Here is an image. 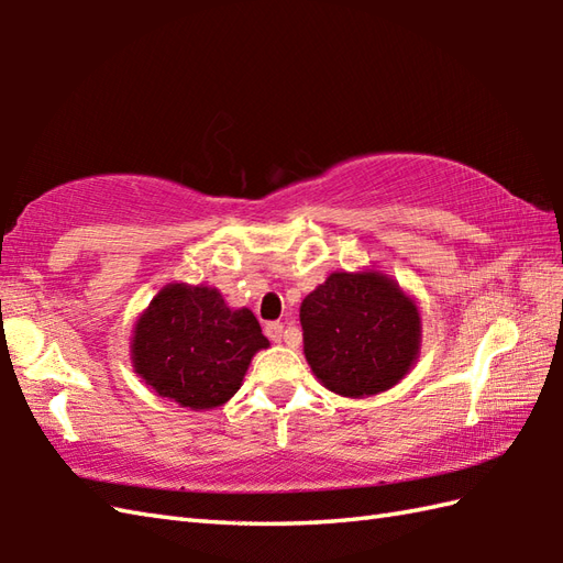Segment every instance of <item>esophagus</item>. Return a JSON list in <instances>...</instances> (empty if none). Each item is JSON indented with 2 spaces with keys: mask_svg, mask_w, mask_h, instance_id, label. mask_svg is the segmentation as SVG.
I'll return each mask as SVG.
<instances>
[{
  "mask_svg": "<svg viewBox=\"0 0 563 563\" xmlns=\"http://www.w3.org/2000/svg\"><path fill=\"white\" fill-rule=\"evenodd\" d=\"M266 336L273 341V343H280V339H283V331H285V327L280 324V321H271V324H266Z\"/></svg>",
  "mask_w": 563,
  "mask_h": 563,
  "instance_id": "34e87169",
  "label": "esophagus"
}]
</instances>
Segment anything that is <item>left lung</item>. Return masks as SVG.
I'll list each match as a JSON object with an SVG mask.
<instances>
[{"label":"left lung","instance_id":"obj_1","mask_svg":"<svg viewBox=\"0 0 563 563\" xmlns=\"http://www.w3.org/2000/svg\"><path fill=\"white\" fill-rule=\"evenodd\" d=\"M305 357L341 397H373L409 373L421 345V314L385 273H331L300 307Z\"/></svg>","mask_w":563,"mask_h":563}]
</instances>
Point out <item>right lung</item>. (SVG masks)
<instances>
[{"instance_id": "right-lung-1", "label": "right lung", "mask_w": 563, "mask_h": 563, "mask_svg": "<svg viewBox=\"0 0 563 563\" xmlns=\"http://www.w3.org/2000/svg\"><path fill=\"white\" fill-rule=\"evenodd\" d=\"M268 349L251 309H230L208 285L172 283L133 331V367L159 397L194 411L230 401L251 357Z\"/></svg>"}]
</instances>
